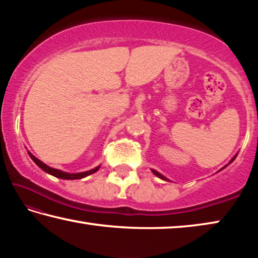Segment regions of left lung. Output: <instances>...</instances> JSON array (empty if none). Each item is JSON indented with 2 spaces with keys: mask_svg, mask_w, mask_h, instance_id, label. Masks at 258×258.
I'll return each instance as SVG.
<instances>
[{
  "mask_svg": "<svg viewBox=\"0 0 258 258\" xmlns=\"http://www.w3.org/2000/svg\"><path fill=\"white\" fill-rule=\"evenodd\" d=\"M235 157H237V156H234V157H233V158H232V160H231V161H230V163H232V161L234 160V158H235ZM226 166H228V165H226ZM226 166H225V167H226ZM223 168H224V167H223ZM152 173H154L156 176H158L159 178H161V180H165V181H167V178H166V177H165L164 175H161V174H160V173H158V172H157V171H155V169H152Z\"/></svg>",
  "mask_w": 258,
  "mask_h": 258,
  "instance_id": "8db88e82",
  "label": "left lung"
}]
</instances>
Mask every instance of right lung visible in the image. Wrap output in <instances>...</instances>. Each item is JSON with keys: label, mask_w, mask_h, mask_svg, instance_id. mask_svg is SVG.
Returning <instances> with one entry per match:
<instances>
[{"label": "right lung", "mask_w": 258, "mask_h": 258, "mask_svg": "<svg viewBox=\"0 0 258 258\" xmlns=\"http://www.w3.org/2000/svg\"><path fill=\"white\" fill-rule=\"evenodd\" d=\"M28 155L30 156V158H32L34 160V163L36 164L38 167H41L43 171L51 174V175H53L55 177H59V178H63V180H78V178H83L85 176H89L91 175V174H93L98 171V169L100 168V166H98V167H95L93 169H91V171H87V172H82V173H66V172H62V171H59V169H55V168H52V167H49V166L45 165L44 163H42V161L40 159H37L36 157L33 156L30 152L28 151Z\"/></svg>", "instance_id": "1"}]
</instances>
